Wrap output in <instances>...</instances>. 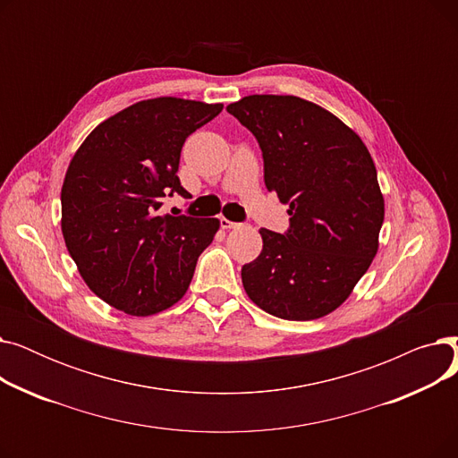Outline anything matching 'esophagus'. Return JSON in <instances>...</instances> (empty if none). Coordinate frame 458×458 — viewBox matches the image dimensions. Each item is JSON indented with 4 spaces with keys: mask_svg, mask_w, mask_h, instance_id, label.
<instances>
[{
    "mask_svg": "<svg viewBox=\"0 0 458 458\" xmlns=\"http://www.w3.org/2000/svg\"><path fill=\"white\" fill-rule=\"evenodd\" d=\"M219 223H221V228H225V230H230V228H235V226H239V223L228 221V219H225V216H221Z\"/></svg>",
    "mask_w": 458,
    "mask_h": 458,
    "instance_id": "34e87169",
    "label": "esophagus"
}]
</instances>
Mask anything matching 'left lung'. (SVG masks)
Returning <instances> with one entry per match:
<instances>
[{"label":"left lung","instance_id":"left-lung-1","mask_svg":"<svg viewBox=\"0 0 458 458\" xmlns=\"http://www.w3.org/2000/svg\"><path fill=\"white\" fill-rule=\"evenodd\" d=\"M226 109L256 137L267 191L290 204L284 233L259 230L263 249L242 269L245 292L280 319L323 318L378 249L384 199L373 159L338 116L297 96L252 94Z\"/></svg>","mask_w":458,"mask_h":458}]
</instances>
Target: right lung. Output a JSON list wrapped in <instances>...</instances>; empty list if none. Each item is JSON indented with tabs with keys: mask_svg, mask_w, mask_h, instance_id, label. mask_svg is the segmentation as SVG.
I'll list each match as a JSON object with an SVG mask.
<instances>
[{
	"mask_svg": "<svg viewBox=\"0 0 458 458\" xmlns=\"http://www.w3.org/2000/svg\"><path fill=\"white\" fill-rule=\"evenodd\" d=\"M223 104L154 98L96 126L61 191L63 235L80 275L107 304L152 316L178 302L219 221L161 215L165 197L191 199L176 174L185 139Z\"/></svg>",
	"mask_w": 458,
	"mask_h": 458,
	"instance_id": "obj_1",
	"label": "right lung"
}]
</instances>
